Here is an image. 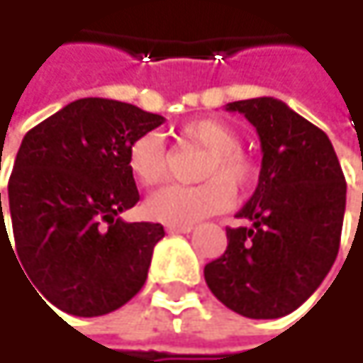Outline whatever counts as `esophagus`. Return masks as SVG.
Instances as JSON below:
<instances>
[{
  "instance_id": "esophagus-1",
  "label": "esophagus",
  "mask_w": 363,
  "mask_h": 363,
  "mask_svg": "<svg viewBox=\"0 0 363 363\" xmlns=\"http://www.w3.org/2000/svg\"><path fill=\"white\" fill-rule=\"evenodd\" d=\"M167 233H190L194 227L192 225H167Z\"/></svg>"
}]
</instances>
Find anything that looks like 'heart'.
Here are the masks:
<instances>
[{
    "label": "heart",
    "instance_id": "heart-1",
    "mask_svg": "<svg viewBox=\"0 0 363 363\" xmlns=\"http://www.w3.org/2000/svg\"><path fill=\"white\" fill-rule=\"evenodd\" d=\"M188 143L208 150L198 171V186H167L146 200L150 219L171 225H192L225 211L233 196L231 190H244L254 179V165L242 150L240 134L220 119H194L182 128ZM128 169L132 177L146 188L167 177L165 143L157 132H144L128 148Z\"/></svg>",
    "mask_w": 363,
    "mask_h": 363
}]
</instances>
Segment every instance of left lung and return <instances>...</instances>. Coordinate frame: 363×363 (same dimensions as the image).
<instances>
[{
    "label": "left lung",
    "instance_id": "1",
    "mask_svg": "<svg viewBox=\"0 0 363 363\" xmlns=\"http://www.w3.org/2000/svg\"><path fill=\"white\" fill-rule=\"evenodd\" d=\"M256 128L262 167L252 198L227 229L225 254L204 267L208 289L246 318H281L310 298L335 264L347 184L320 128L283 101L225 105Z\"/></svg>",
    "mask_w": 363,
    "mask_h": 363
}]
</instances>
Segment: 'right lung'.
Masks as SVG:
<instances>
[{
  "label": "right lung",
  "instance_id": "add662e5",
  "mask_svg": "<svg viewBox=\"0 0 363 363\" xmlns=\"http://www.w3.org/2000/svg\"><path fill=\"white\" fill-rule=\"evenodd\" d=\"M163 121L136 105L89 96L40 121L20 144L8 184L13 256L30 287L65 314L103 316L143 289L165 229L121 219L140 200L128 148ZM0 215V246L4 238L12 247L1 194Z\"/></svg>",
  "mask_w": 363,
  "mask_h": 363
}]
</instances>
